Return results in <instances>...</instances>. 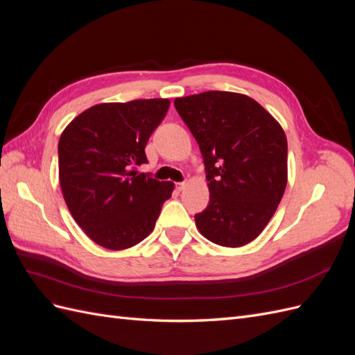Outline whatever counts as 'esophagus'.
I'll return each mask as SVG.
<instances>
[{
    "instance_id": "esophagus-1",
    "label": "esophagus",
    "mask_w": 355,
    "mask_h": 355,
    "mask_svg": "<svg viewBox=\"0 0 355 355\" xmlns=\"http://www.w3.org/2000/svg\"><path fill=\"white\" fill-rule=\"evenodd\" d=\"M185 187H187L185 182H182V184H176V188H178V191H184V189H185Z\"/></svg>"
}]
</instances>
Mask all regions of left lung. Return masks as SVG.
Returning a JSON list of instances; mask_svg holds the SVG:
<instances>
[{
    "instance_id": "1",
    "label": "left lung",
    "mask_w": 355,
    "mask_h": 355,
    "mask_svg": "<svg viewBox=\"0 0 355 355\" xmlns=\"http://www.w3.org/2000/svg\"><path fill=\"white\" fill-rule=\"evenodd\" d=\"M198 142L210 200L196 214L202 237L241 247L265 230L287 185V139L262 105L241 93L204 92L175 99Z\"/></svg>"
}]
</instances>
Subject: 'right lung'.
<instances>
[{
	"instance_id": "1",
	"label": "right lung",
	"mask_w": 355,
	"mask_h": 355,
	"mask_svg": "<svg viewBox=\"0 0 355 355\" xmlns=\"http://www.w3.org/2000/svg\"><path fill=\"white\" fill-rule=\"evenodd\" d=\"M168 106V99L99 103L60 135L63 198L85 235L105 249L124 250L145 240L175 189L173 182L136 170L146 163V142Z\"/></svg>"
}]
</instances>
